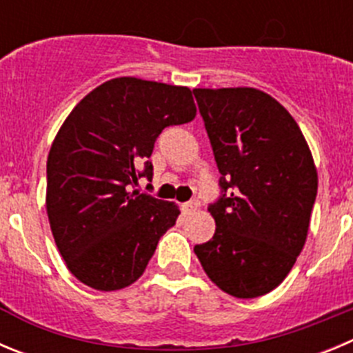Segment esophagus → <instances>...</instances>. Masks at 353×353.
I'll use <instances>...</instances> for the list:
<instances>
[{"label":"esophagus","instance_id":"1","mask_svg":"<svg viewBox=\"0 0 353 353\" xmlns=\"http://www.w3.org/2000/svg\"><path fill=\"white\" fill-rule=\"evenodd\" d=\"M194 212H196V205H194V203H183L182 205V215L183 216L190 215V213H194Z\"/></svg>","mask_w":353,"mask_h":353}]
</instances>
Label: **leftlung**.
Listing matches in <instances>:
<instances>
[{"instance_id":"8db88e82","label":"left lung","mask_w":353,"mask_h":353,"mask_svg":"<svg viewBox=\"0 0 353 353\" xmlns=\"http://www.w3.org/2000/svg\"><path fill=\"white\" fill-rule=\"evenodd\" d=\"M221 187L215 234L194 247L216 287L240 299L276 289L308 236L319 189L313 155L292 115L254 87L194 89Z\"/></svg>"}]
</instances>
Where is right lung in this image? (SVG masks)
<instances>
[{"mask_svg": "<svg viewBox=\"0 0 353 353\" xmlns=\"http://www.w3.org/2000/svg\"><path fill=\"white\" fill-rule=\"evenodd\" d=\"M194 117L189 87L134 77L101 83L71 110L48 152L45 205L77 280L112 292L143 274L180 210L132 185L152 179L148 157L163 129Z\"/></svg>", "mask_w": 353, "mask_h": 353, "instance_id": "1", "label": "right lung"}]
</instances>
